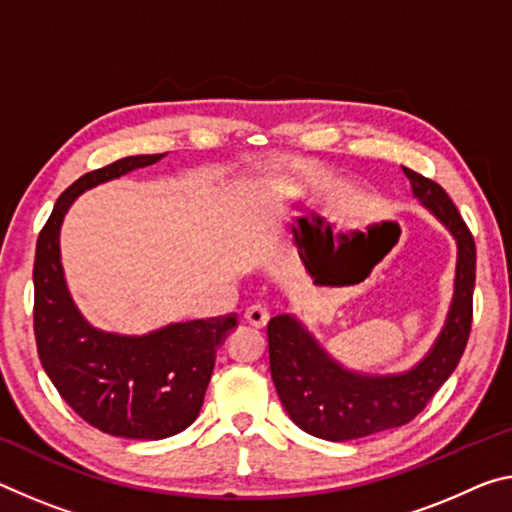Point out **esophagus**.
Returning a JSON list of instances; mask_svg holds the SVG:
<instances>
[{"instance_id": "34e87169", "label": "esophagus", "mask_w": 512, "mask_h": 512, "mask_svg": "<svg viewBox=\"0 0 512 512\" xmlns=\"http://www.w3.org/2000/svg\"><path fill=\"white\" fill-rule=\"evenodd\" d=\"M269 310L262 305H250L246 314H243V319H246V323H250L253 328H264L266 323H269Z\"/></svg>"}]
</instances>
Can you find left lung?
Wrapping results in <instances>:
<instances>
[{"mask_svg": "<svg viewBox=\"0 0 512 512\" xmlns=\"http://www.w3.org/2000/svg\"><path fill=\"white\" fill-rule=\"evenodd\" d=\"M403 173L415 198L458 243L453 300L426 358L410 371L367 376L332 360L296 316L278 314L266 326L275 392L291 421L321 440L346 442L405 426L426 408L465 353L474 312V237L440 184L410 168H403Z\"/></svg>", "mask_w": 512, "mask_h": 512, "instance_id": "obj_1", "label": "left lung"}]
</instances>
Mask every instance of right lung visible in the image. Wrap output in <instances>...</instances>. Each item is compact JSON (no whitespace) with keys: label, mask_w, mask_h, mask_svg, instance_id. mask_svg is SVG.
<instances>
[{"label":"right lung","mask_w":512,"mask_h":512,"mask_svg":"<svg viewBox=\"0 0 512 512\" xmlns=\"http://www.w3.org/2000/svg\"><path fill=\"white\" fill-rule=\"evenodd\" d=\"M161 157L136 154L81 175L56 200L36 241L34 335L40 364L86 424L127 440H164L196 421L216 348L237 326V314H225L170 323L150 335H116L93 328L70 296L59 248L70 205L93 186Z\"/></svg>","instance_id":"1"}]
</instances>
